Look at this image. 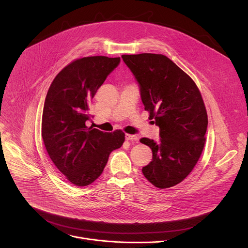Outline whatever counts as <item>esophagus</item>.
Here are the masks:
<instances>
[{"label":"esophagus","instance_id":"esophagus-1","mask_svg":"<svg viewBox=\"0 0 248 248\" xmlns=\"http://www.w3.org/2000/svg\"><path fill=\"white\" fill-rule=\"evenodd\" d=\"M125 140H132V141H137L138 137L136 135H131V134H125Z\"/></svg>","mask_w":248,"mask_h":248}]
</instances>
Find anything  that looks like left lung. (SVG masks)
Returning <instances> with one entry per match:
<instances>
[{"mask_svg": "<svg viewBox=\"0 0 248 248\" xmlns=\"http://www.w3.org/2000/svg\"><path fill=\"white\" fill-rule=\"evenodd\" d=\"M122 58L138 82L145 110L159 127L157 142L140 139L153 152L142 172L156 188L173 187L190 174L203 150L208 120L201 93L166 55L124 54Z\"/></svg>", "mask_w": 248, "mask_h": 248, "instance_id": "obj_1", "label": "left lung"}]
</instances>
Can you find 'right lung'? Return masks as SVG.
<instances>
[{
    "instance_id": "right-lung-1",
    "label": "right lung",
    "mask_w": 248,
    "mask_h": 248,
    "mask_svg": "<svg viewBox=\"0 0 248 248\" xmlns=\"http://www.w3.org/2000/svg\"><path fill=\"white\" fill-rule=\"evenodd\" d=\"M120 57L90 56L63 68L48 89L42 137L58 170L76 186H88L103 172L112 151L122 147L124 133L89 127L90 104Z\"/></svg>"
}]
</instances>
